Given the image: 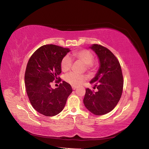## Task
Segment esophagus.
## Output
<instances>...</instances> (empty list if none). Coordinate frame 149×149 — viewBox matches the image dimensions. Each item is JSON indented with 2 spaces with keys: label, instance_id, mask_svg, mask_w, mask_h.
<instances>
[{
  "label": "esophagus",
  "instance_id": "34e87169",
  "mask_svg": "<svg viewBox=\"0 0 149 149\" xmlns=\"http://www.w3.org/2000/svg\"><path fill=\"white\" fill-rule=\"evenodd\" d=\"M77 86H75V85L72 86V88L73 90H75L77 88Z\"/></svg>",
  "mask_w": 149,
  "mask_h": 149
}]
</instances>
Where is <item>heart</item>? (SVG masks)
<instances>
[{"instance_id":"b5f03b06","label":"heart","mask_w":149,"mask_h":149,"mask_svg":"<svg viewBox=\"0 0 149 149\" xmlns=\"http://www.w3.org/2000/svg\"><path fill=\"white\" fill-rule=\"evenodd\" d=\"M74 56L78 59L82 61L84 64H87V68L93 69L94 68V64L92 62L93 60V54L92 52L87 49H81L75 52L73 54ZM72 64V59L69 55H65L61 60V67L63 71H68L69 70ZM88 79L86 75H80L75 72H69L65 75L64 79L67 82L71 85H80Z\"/></svg>"}]
</instances>
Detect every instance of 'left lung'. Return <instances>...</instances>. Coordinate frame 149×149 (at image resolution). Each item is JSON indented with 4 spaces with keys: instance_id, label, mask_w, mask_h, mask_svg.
I'll return each instance as SVG.
<instances>
[{
    "instance_id": "1",
    "label": "left lung",
    "mask_w": 149,
    "mask_h": 149,
    "mask_svg": "<svg viewBox=\"0 0 149 149\" xmlns=\"http://www.w3.org/2000/svg\"><path fill=\"white\" fill-rule=\"evenodd\" d=\"M90 48L99 59L98 70L90 81L98 91L86 89L84 103L89 111L100 116L112 111L119 102L123 92V77L118 59L108 49L95 44Z\"/></svg>"
}]
</instances>
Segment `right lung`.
Returning a JSON list of instances; mask_svg holds the SVG:
<instances>
[{
  "label": "right lung",
  "mask_w": 149,
  "mask_h": 149,
  "mask_svg": "<svg viewBox=\"0 0 149 149\" xmlns=\"http://www.w3.org/2000/svg\"><path fill=\"white\" fill-rule=\"evenodd\" d=\"M54 45H44L32 54L26 65L25 84L28 98L34 109L46 116H54L64 109L72 89L63 81L52 88L51 83L61 73V62L70 51Z\"/></svg>",
  "instance_id": "right-lung-1"
}]
</instances>
